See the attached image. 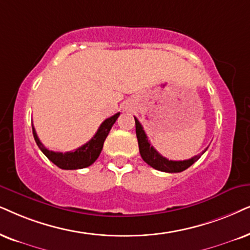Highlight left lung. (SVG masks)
Returning <instances> with one entry per match:
<instances>
[{
  "label": "left lung",
  "instance_id": "1",
  "mask_svg": "<svg viewBox=\"0 0 250 250\" xmlns=\"http://www.w3.org/2000/svg\"><path fill=\"white\" fill-rule=\"evenodd\" d=\"M135 125H136V136H137L141 157L143 158V160L147 164V165L153 167L154 169L162 170V172H166V173H180L182 172V170L187 169L188 167H190L195 162H197V160L201 158L202 154L207 151V148H205L201 154L192 157L190 159H187V160H179V162H175V160H168L167 158L163 157L162 154L158 152L156 148L150 144V142L147 141V136L143 130V127H142L140 121H138L136 118H135Z\"/></svg>",
  "mask_w": 250,
  "mask_h": 250
}]
</instances>
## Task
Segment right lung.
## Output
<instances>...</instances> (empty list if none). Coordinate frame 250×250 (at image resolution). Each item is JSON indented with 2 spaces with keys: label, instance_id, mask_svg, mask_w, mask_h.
Masks as SVG:
<instances>
[{
  "label": "right lung",
  "instance_id": "right-lung-1",
  "mask_svg": "<svg viewBox=\"0 0 250 250\" xmlns=\"http://www.w3.org/2000/svg\"><path fill=\"white\" fill-rule=\"evenodd\" d=\"M120 113H116L110 118L106 119L102 125H100L99 129L96 132V135L87 142L86 144L82 145L81 147L76 148L75 151H70V152H54L50 151L48 148L43 146L41 143L39 137H38L36 129L32 125L33 137L34 141L42 153L48 158V159L56 166L62 169H81L85 168V167L92 165L96 162L97 158L99 157L100 152H102L104 142H105L106 137L108 136L110 129H112L113 125H114L116 120H118Z\"/></svg>",
  "mask_w": 250,
  "mask_h": 250
}]
</instances>
